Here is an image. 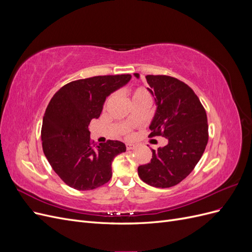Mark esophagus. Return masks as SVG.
I'll return each instance as SVG.
<instances>
[{"label": "esophagus", "instance_id": "1", "mask_svg": "<svg viewBox=\"0 0 252 252\" xmlns=\"http://www.w3.org/2000/svg\"><path fill=\"white\" fill-rule=\"evenodd\" d=\"M134 147H135V145H134V144H130V143L126 144V148H127V150H131V149H133Z\"/></svg>", "mask_w": 252, "mask_h": 252}]
</instances>
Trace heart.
I'll return each instance as SVG.
<instances>
[{
    "label": "heart",
    "instance_id": "obj_1",
    "mask_svg": "<svg viewBox=\"0 0 252 252\" xmlns=\"http://www.w3.org/2000/svg\"><path fill=\"white\" fill-rule=\"evenodd\" d=\"M130 95H131V98H132V102L147 101V102L150 103V94H149L148 91L143 87H138V88L132 89L130 91Z\"/></svg>",
    "mask_w": 252,
    "mask_h": 252
}]
</instances>
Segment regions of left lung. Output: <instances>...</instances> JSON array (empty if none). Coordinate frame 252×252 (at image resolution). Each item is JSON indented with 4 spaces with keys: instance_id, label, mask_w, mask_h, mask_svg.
Wrapping results in <instances>:
<instances>
[{
    "instance_id": "left-lung-1",
    "label": "left lung",
    "mask_w": 252,
    "mask_h": 252,
    "mask_svg": "<svg viewBox=\"0 0 252 252\" xmlns=\"http://www.w3.org/2000/svg\"><path fill=\"white\" fill-rule=\"evenodd\" d=\"M139 78V73H134ZM157 111L149 136H164L168 144L152 149L150 163L138 168L146 184L168 188L179 184L193 170L208 142L207 114L187 84L169 75H146Z\"/></svg>"
}]
</instances>
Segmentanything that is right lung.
<instances>
[{
    "instance_id": "right-lung-1",
    "label": "right lung",
    "mask_w": 252,
    "mask_h": 252,
    "mask_svg": "<svg viewBox=\"0 0 252 252\" xmlns=\"http://www.w3.org/2000/svg\"><path fill=\"white\" fill-rule=\"evenodd\" d=\"M130 79V74H117L77 80L60 88L50 100L41 130L43 151L69 187L91 190L111 179L112 161L126 151L125 144L111 140L94 144L89 124L100 117L106 97Z\"/></svg>"
}]
</instances>
